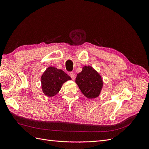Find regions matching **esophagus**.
<instances>
[{
    "label": "esophagus",
    "instance_id": "obj_1",
    "mask_svg": "<svg viewBox=\"0 0 149 149\" xmlns=\"http://www.w3.org/2000/svg\"><path fill=\"white\" fill-rule=\"evenodd\" d=\"M69 75H70V77L72 78V80H75V77H76V75H75V74L74 73V72H70V73H69Z\"/></svg>",
    "mask_w": 149,
    "mask_h": 149
}]
</instances>
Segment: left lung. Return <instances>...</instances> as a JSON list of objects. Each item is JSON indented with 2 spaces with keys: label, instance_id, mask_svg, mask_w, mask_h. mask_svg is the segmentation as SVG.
I'll use <instances>...</instances> for the list:
<instances>
[{
  "label": "left lung",
  "instance_id": "obj_1",
  "mask_svg": "<svg viewBox=\"0 0 149 149\" xmlns=\"http://www.w3.org/2000/svg\"><path fill=\"white\" fill-rule=\"evenodd\" d=\"M75 83L83 94L89 99L97 98L103 87L100 74L91 66H84L77 74Z\"/></svg>",
  "mask_w": 149,
  "mask_h": 149
}]
</instances>
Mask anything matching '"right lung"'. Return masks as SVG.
<instances>
[{
    "instance_id": "1",
    "label": "right lung",
    "mask_w": 149,
    "mask_h": 149,
    "mask_svg": "<svg viewBox=\"0 0 149 149\" xmlns=\"http://www.w3.org/2000/svg\"><path fill=\"white\" fill-rule=\"evenodd\" d=\"M70 80L71 78L63 70L52 66L48 67L41 77L42 91L47 97L55 96L60 91L63 84Z\"/></svg>"
}]
</instances>
